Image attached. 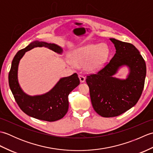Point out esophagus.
<instances>
[{
  "label": "esophagus",
  "mask_w": 153,
  "mask_h": 153,
  "mask_svg": "<svg viewBox=\"0 0 153 153\" xmlns=\"http://www.w3.org/2000/svg\"><path fill=\"white\" fill-rule=\"evenodd\" d=\"M79 80H80V82L81 83L85 82V77H84L83 76H82V75H79Z\"/></svg>",
  "instance_id": "1"
}]
</instances>
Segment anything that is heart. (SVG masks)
<instances>
[{
  "label": "heart",
  "mask_w": 153,
  "mask_h": 153,
  "mask_svg": "<svg viewBox=\"0 0 153 153\" xmlns=\"http://www.w3.org/2000/svg\"><path fill=\"white\" fill-rule=\"evenodd\" d=\"M109 56V50L105 45L91 44L74 51L72 60L66 58V63L69 66L76 64L85 66L87 71L93 72L99 70Z\"/></svg>",
  "instance_id": "1"
}]
</instances>
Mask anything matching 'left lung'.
Returning <instances> with one entry per match:
<instances>
[{
  "instance_id": "8db88e82",
  "label": "left lung",
  "mask_w": 153,
  "mask_h": 153,
  "mask_svg": "<svg viewBox=\"0 0 153 153\" xmlns=\"http://www.w3.org/2000/svg\"><path fill=\"white\" fill-rule=\"evenodd\" d=\"M110 40L116 48L114 56L98 73L86 79L93 108L105 118L118 116L136 105L146 77L145 62L134 45L114 38ZM123 66L128 68V76L117 79L114 75Z\"/></svg>"
}]
</instances>
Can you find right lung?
Listing matches in <instances>:
<instances>
[{"instance_id": "add662e5", "label": "right lung", "mask_w": 153, "mask_h": 153, "mask_svg": "<svg viewBox=\"0 0 153 153\" xmlns=\"http://www.w3.org/2000/svg\"><path fill=\"white\" fill-rule=\"evenodd\" d=\"M47 47L58 54L62 53V48L54 43L43 41L32 42L25 48L19 51L12 60L8 75L9 86L16 102L27 115L38 120L54 122L62 118L68 110V95L79 85L80 81L77 74L62 77L49 91L40 95L31 96L24 92L19 85L18 70L19 61L27 51L35 47Z\"/></svg>"}]
</instances>
